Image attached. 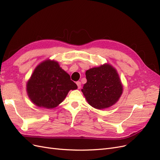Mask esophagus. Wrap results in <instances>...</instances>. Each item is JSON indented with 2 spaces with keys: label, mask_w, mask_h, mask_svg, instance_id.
<instances>
[{
  "label": "esophagus",
  "mask_w": 160,
  "mask_h": 160,
  "mask_svg": "<svg viewBox=\"0 0 160 160\" xmlns=\"http://www.w3.org/2000/svg\"><path fill=\"white\" fill-rule=\"evenodd\" d=\"M76 83H77V87H78V89H80V88H81V82H80V81H77Z\"/></svg>",
  "instance_id": "1"
}]
</instances>
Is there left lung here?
Segmentation results:
<instances>
[{"mask_svg":"<svg viewBox=\"0 0 160 160\" xmlns=\"http://www.w3.org/2000/svg\"><path fill=\"white\" fill-rule=\"evenodd\" d=\"M87 83L82 92L92 107L108 108L119 100L123 93V86L117 71L111 65L104 64L85 72Z\"/></svg>","mask_w":160,"mask_h":160,"instance_id":"obj_1","label":"left lung"}]
</instances>
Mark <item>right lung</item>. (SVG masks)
<instances>
[{
    "instance_id": "obj_1",
    "label": "right lung",
    "mask_w": 160,
    "mask_h": 160,
    "mask_svg": "<svg viewBox=\"0 0 160 160\" xmlns=\"http://www.w3.org/2000/svg\"><path fill=\"white\" fill-rule=\"evenodd\" d=\"M77 89L69 75L55 61L46 60L34 70L27 84L28 98L38 107L56 108L70 90Z\"/></svg>"
}]
</instances>
